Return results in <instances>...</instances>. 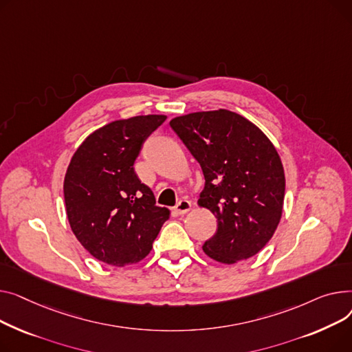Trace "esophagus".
I'll return each mask as SVG.
<instances>
[{"label": "esophagus", "mask_w": 352, "mask_h": 352, "mask_svg": "<svg viewBox=\"0 0 352 352\" xmlns=\"http://www.w3.org/2000/svg\"><path fill=\"white\" fill-rule=\"evenodd\" d=\"M190 209H192V203L188 199L179 200V203L175 206V210L177 214H186Z\"/></svg>", "instance_id": "esophagus-1"}]
</instances>
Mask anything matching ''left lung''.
I'll return each mask as SVG.
<instances>
[{
  "instance_id": "obj_1",
  "label": "left lung",
  "mask_w": 352,
  "mask_h": 352,
  "mask_svg": "<svg viewBox=\"0 0 352 352\" xmlns=\"http://www.w3.org/2000/svg\"><path fill=\"white\" fill-rule=\"evenodd\" d=\"M170 128L203 170L199 206L217 219L203 252L223 264L253 257L273 237L283 213L285 177L274 144L227 109L177 116Z\"/></svg>"
}]
</instances>
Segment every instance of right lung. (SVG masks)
<instances>
[{
	"label": "right lung",
	"instance_id": "right-lung-1",
	"mask_svg": "<svg viewBox=\"0 0 352 352\" xmlns=\"http://www.w3.org/2000/svg\"><path fill=\"white\" fill-rule=\"evenodd\" d=\"M164 120L142 115L111 122L82 142L69 162L67 216L78 241L99 261L123 267L143 260L169 219L133 169L143 142Z\"/></svg>",
	"mask_w": 352,
	"mask_h": 352
}]
</instances>
